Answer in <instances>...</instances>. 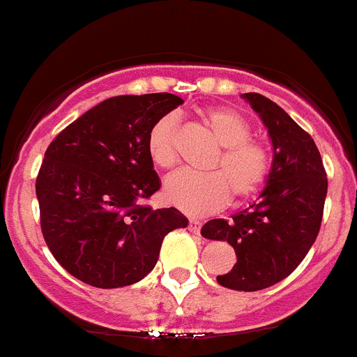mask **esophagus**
<instances>
[{
    "label": "esophagus",
    "mask_w": 357,
    "mask_h": 357,
    "mask_svg": "<svg viewBox=\"0 0 357 357\" xmlns=\"http://www.w3.org/2000/svg\"><path fill=\"white\" fill-rule=\"evenodd\" d=\"M202 229V223L198 220H189V230L193 232V234H198Z\"/></svg>",
    "instance_id": "34e87169"
}]
</instances>
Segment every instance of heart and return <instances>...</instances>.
<instances>
[{
    "instance_id": "heart-1",
    "label": "heart",
    "mask_w": 357,
    "mask_h": 357,
    "mask_svg": "<svg viewBox=\"0 0 357 357\" xmlns=\"http://www.w3.org/2000/svg\"><path fill=\"white\" fill-rule=\"evenodd\" d=\"M202 119L222 146L211 164V173L178 172L164 182V198L176 209L191 216L222 207L232 191L236 200H245L259 191L270 173L266 148L250 139V123L229 107H207ZM176 130L173 114L164 116L150 128L146 141L148 157L157 168L169 169L176 164Z\"/></svg>"
}]
</instances>
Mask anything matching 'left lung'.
<instances>
[{
	"label": "left lung",
	"instance_id": "8db88e82",
	"mask_svg": "<svg viewBox=\"0 0 357 357\" xmlns=\"http://www.w3.org/2000/svg\"><path fill=\"white\" fill-rule=\"evenodd\" d=\"M241 98L266 127L272 166L250 206L229 220L207 222L202 236L227 241L236 250L234 268L218 275V282L238 291H257L286 279L313 247L324 216L327 176L314 141L288 112L263 94Z\"/></svg>",
	"mask_w": 357,
	"mask_h": 357
}]
</instances>
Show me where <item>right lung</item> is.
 <instances>
[{
	"mask_svg": "<svg viewBox=\"0 0 357 357\" xmlns=\"http://www.w3.org/2000/svg\"><path fill=\"white\" fill-rule=\"evenodd\" d=\"M182 103L169 93L109 98L44 153L36 182L44 241L85 284L139 282L157 264L164 236L188 227L175 207L141 204L160 188L146 150L150 128Z\"/></svg>",
	"mask_w": 357,
	"mask_h": 357,
	"instance_id": "right-lung-1",
	"label": "right lung"
}]
</instances>
